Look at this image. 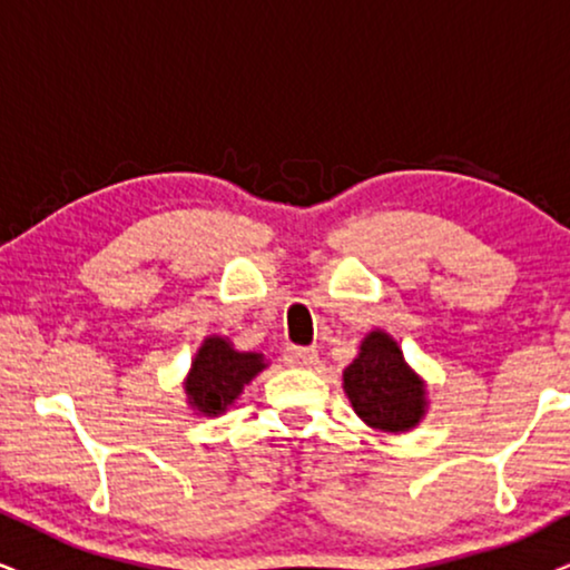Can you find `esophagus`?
I'll return each mask as SVG.
<instances>
[{
  "mask_svg": "<svg viewBox=\"0 0 570 570\" xmlns=\"http://www.w3.org/2000/svg\"><path fill=\"white\" fill-rule=\"evenodd\" d=\"M284 363L292 365V368H313L318 363V352L313 347H286Z\"/></svg>",
  "mask_w": 570,
  "mask_h": 570,
  "instance_id": "34e87169",
  "label": "esophagus"
}]
</instances>
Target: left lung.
<instances>
[{"label":"left lung","instance_id":"8db88e82","mask_svg":"<svg viewBox=\"0 0 570 570\" xmlns=\"http://www.w3.org/2000/svg\"><path fill=\"white\" fill-rule=\"evenodd\" d=\"M344 392L355 413L381 431H407L426 413V389L410 371L392 336L371 331L360 355L344 368Z\"/></svg>","mask_w":570,"mask_h":570}]
</instances>
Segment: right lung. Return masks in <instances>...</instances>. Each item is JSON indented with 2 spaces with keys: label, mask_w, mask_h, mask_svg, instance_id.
Listing matches in <instances>:
<instances>
[{
  "label": "right lung",
  "mask_w": 570,
  "mask_h": 570,
  "mask_svg": "<svg viewBox=\"0 0 570 570\" xmlns=\"http://www.w3.org/2000/svg\"><path fill=\"white\" fill-rule=\"evenodd\" d=\"M263 368V355L257 352H236L226 338L207 336L186 379L189 405L205 415H218Z\"/></svg>",
  "instance_id": "add662e5"
}]
</instances>
